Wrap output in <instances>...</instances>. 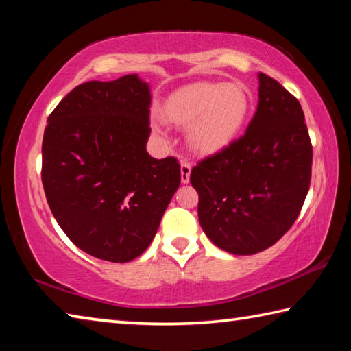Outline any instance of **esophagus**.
Returning a JSON list of instances; mask_svg holds the SVG:
<instances>
[{
  "label": "esophagus",
  "instance_id": "obj_1",
  "mask_svg": "<svg viewBox=\"0 0 351 351\" xmlns=\"http://www.w3.org/2000/svg\"><path fill=\"white\" fill-rule=\"evenodd\" d=\"M190 171H192V165L187 161H181V181L184 184L190 181Z\"/></svg>",
  "mask_w": 351,
  "mask_h": 351
}]
</instances>
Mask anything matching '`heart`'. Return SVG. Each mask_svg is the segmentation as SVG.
<instances>
[{
  "mask_svg": "<svg viewBox=\"0 0 351 351\" xmlns=\"http://www.w3.org/2000/svg\"><path fill=\"white\" fill-rule=\"evenodd\" d=\"M251 111V94L240 83L198 82L170 94L161 106L162 121L189 127V145L198 154H215L232 144ZM154 133L164 136V125L153 119Z\"/></svg>",
  "mask_w": 351,
  "mask_h": 351,
  "instance_id": "heart-1",
  "label": "heart"
}]
</instances>
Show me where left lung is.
<instances>
[{
    "mask_svg": "<svg viewBox=\"0 0 351 351\" xmlns=\"http://www.w3.org/2000/svg\"><path fill=\"white\" fill-rule=\"evenodd\" d=\"M311 164L313 147L299 100L260 73L257 111L245 134L190 173L199 195L201 228L226 252L265 251L299 217Z\"/></svg>",
    "mask_w": 351,
    "mask_h": 351,
    "instance_id": "obj_1",
    "label": "left lung"
}]
</instances>
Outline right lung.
Wrapping results in <instances>:
<instances>
[{"label":"right lung","mask_w":351,"mask_h":351,"mask_svg":"<svg viewBox=\"0 0 351 351\" xmlns=\"http://www.w3.org/2000/svg\"><path fill=\"white\" fill-rule=\"evenodd\" d=\"M150 86L138 74L75 86L47 117L41 181L68 239L125 263L145 251L180 187L176 158L147 153Z\"/></svg>","instance_id":"1"}]
</instances>
